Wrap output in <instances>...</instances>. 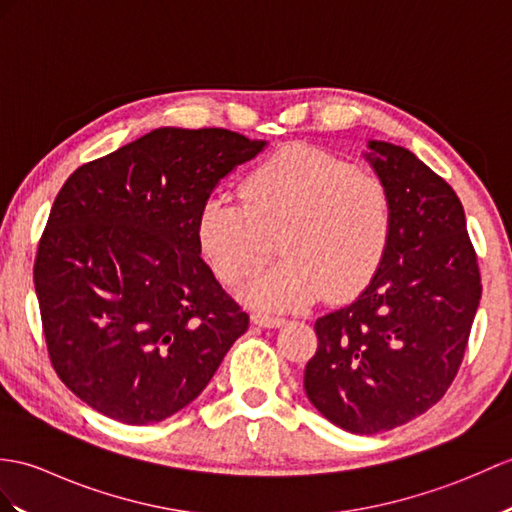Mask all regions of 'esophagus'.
<instances>
[{"mask_svg":"<svg viewBox=\"0 0 512 512\" xmlns=\"http://www.w3.org/2000/svg\"><path fill=\"white\" fill-rule=\"evenodd\" d=\"M253 323L259 327H279L285 323L283 316H275V314H268V312H253Z\"/></svg>","mask_w":512,"mask_h":512,"instance_id":"1","label":"esophagus"}]
</instances>
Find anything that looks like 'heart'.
<instances>
[{
  "mask_svg": "<svg viewBox=\"0 0 512 512\" xmlns=\"http://www.w3.org/2000/svg\"><path fill=\"white\" fill-rule=\"evenodd\" d=\"M242 200L216 194L200 209L196 235L216 275L237 283L275 253L283 261L246 283L264 307H301L320 296L344 301L364 290L386 255L392 200L377 174L334 154L292 146L246 174Z\"/></svg>",
  "mask_w": 512,
  "mask_h": 512,
  "instance_id": "1",
  "label": "heart"
}]
</instances>
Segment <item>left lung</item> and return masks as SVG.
Here are the masks:
<instances>
[{"mask_svg": "<svg viewBox=\"0 0 512 512\" xmlns=\"http://www.w3.org/2000/svg\"><path fill=\"white\" fill-rule=\"evenodd\" d=\"M392 200L382 266L353 303L320 316L303 386L353 434L392 430L430 410L458 375L482 296L462 202L406 148L371 141Z\"/></svg>", "mask_w": 512, "mask_h": 512, "instance_id": "obj_1", "label": "left lung"}]
</instances>
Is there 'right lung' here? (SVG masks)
I'll use <instances>...</instances> for the list:
<instances>
[{
	"instance_id": "right-lung-1",
	"label": "right lung",
	"mask_w": 512,
	"mask_h": 512,
	"mask_svg": "<svg viewBox=\"0 0 512 512\" xmlns=\"http://www.w3.org/2000/svg\"><path fill=\"white\" fill-rule=\"evenodd\" d=\"M264 141L157 128L71 174L34 259L47 355L106 417L157 423L192 403L248 314L200 257L213 187Z\"/></svg>"
}]
</instances>
